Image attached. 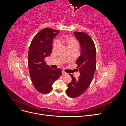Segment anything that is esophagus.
<instances>
[{
	"instance_id": "34e87169",
	"label": "esophagus",
	"mask_w": 126,
	"mask_h": 126,
	"mask_svg": "<svg viewBox=\"0 0 126 126\" xmlns=\"http://www.w3.org/2000/svg\"><path fill=\"white\" fill-rule=\"evenodd\" d=\"M62 75H63V76H64V75H67V72H66L65 71H64V70H63V71H62Z\"/></svg>"
}]
</instances>
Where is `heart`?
<instances>
[{"label":"heart","instance_id":"1","mask_svg":"<svg viewBox=\"0 0 126 126\" xmlns=\"http://www.w3.org/2000/svg\"><path fill=\"white\" fill-rule=\"evenodd\" d=\"M59 45L66 46L69 50L73 48H78L79 47L78 41L75 37L70 36L59 38L53 44V50H56L58 48Z\"/></svg>","mask_w":126,"mask_h":126}]
</instances>
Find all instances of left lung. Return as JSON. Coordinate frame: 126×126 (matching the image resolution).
<instances>
[{
    "instance_id": "obj_1",
    "label": "left lung",
    "mask_w": 126,
    "mask_h": 126,
    "mask_svg": "<svg viewBox=\"0 0 126 126\" xmlns=\"http://www.w3.org/2000/svg\"><path fill=\"white\" fill-rule=\"evenodd\" d=\"M81 46V55L76 61L80 72L79 79L72 74L70 83L68 84L66 94L71 98H76L84 93L94 78L96 69V51L93 39L86 32H74Z\"/></svg>"
}]
</instances>
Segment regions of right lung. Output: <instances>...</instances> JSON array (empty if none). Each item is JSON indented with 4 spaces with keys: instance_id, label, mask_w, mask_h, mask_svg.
<instances>
[{
    "instance_id": "obj_1",
    "label": "right lung",
    "mask_w": 126,
    "mask_h": 126,
    "mask_svg": "<svg viewBox=\"0 0 126 126\" xmlns=\"http://www.w3.org/2000/svg\"><path fill=\"white\" fill-rule=\"evenodd\" d=\"M59 30L45 28L38 32L30 44L28 55L29 74L33 86L41 94L52 90V85L62 75V69H52L45 58L51 54L52 40Z\"/></svg>"
}]
</instances>
